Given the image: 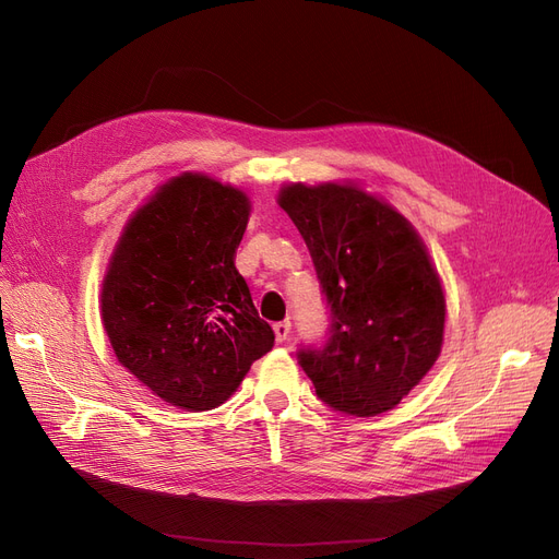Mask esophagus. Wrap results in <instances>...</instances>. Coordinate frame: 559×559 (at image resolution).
Here are the masks:
<instances>
[{"mask_svg":"<svg viewBox=\"0 0 559 559\" xmlns=\"http://www.w3.org/2000/svg\"><path fill=\"white\" fill-rule=\"evenodd\" d=\"M289 331H293V324H289V322H278V324H274V333H276L278 343H285V340L289 337Z\"/></svg>","mask_w":559,"mask_h":559,"instance_id":"1","label":"esophagus"}]
</instances>
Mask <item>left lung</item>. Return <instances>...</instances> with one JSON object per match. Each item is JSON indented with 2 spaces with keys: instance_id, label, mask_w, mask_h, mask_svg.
<instances>
[{
  "instance_id": "obj_1",
  "label": "left lung",
  "mask_w": 559,
  "mask_h": 559,
  "mask_svg": "<svg viewBox=\"0 0 559 559\" xmlns=\"http://www.w3.org/2000/svg\"><path fill=\"white\" fill-rule=\"evenodd\" d=\"M278 205L299 228L331 308L326 343L301 347L299 366L335 411H391L443 345L445 297L420 235L354 185H287Z\"/></svg>"
}]
</instances>
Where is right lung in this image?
Segmentation results:
<instances>
[{
	"mask_svg": "<svg viewBox=\"0 0 559 559\" xmlns=\"http://www.w3.org/2000/svg\"><path fill=\"white\" fill-rule=\"evenodd\" d=\"M249 212L245 191L182 174L134 212L114 249L105 331L120 366L168 404H224L274 347L235 266Z\"/></svg>",
	"mask_w": 559,
	"mask_h": 559,
	"instance_id": "obj_1",
	"label": "right lung"
}]
</instances>
